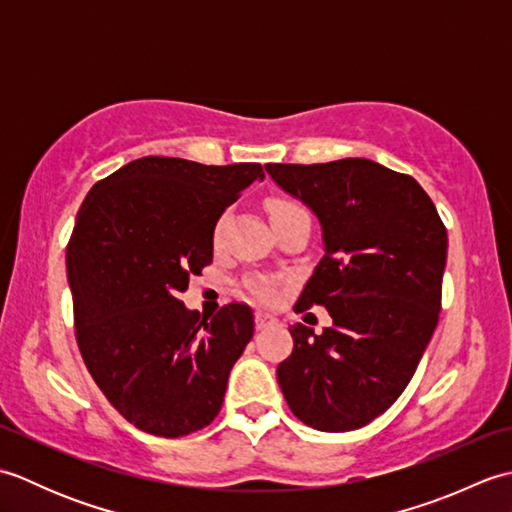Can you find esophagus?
I'll return each mask as SVG.
<instances>
[{"label":"esophagus","mask_w":512,"mask_h":512,"mask_svg":"<svg viewBox=\"0 0 512 512\" xmlns=\"http://www.w3.org/2000/svg\"><path fill=\"white\" fill-rule=\"evenodd\" d=\"M275 323V319L270 317V314H266V312H257L255 314V325L259 330H264V328H268V325H273Z\"/></svg>","instance_id":"1"}]
</instances>
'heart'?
Returning a JSON list of instances; mask_svg holds the SVG:
<instances>
[{
	"label": "heart",
	"mask_w": 512,
	"mask_h": 512,
	"mask_svg": "<svg viewBox=\"0 0 512 512\" xmlns=\"http://www.w3.org/2000/svg\"><path fill=\"white\" fill-rule=\"evenodd\" d=\"M297 211H303V209L295 202H288V200H273V202H270V220H279V217H286V215L297 213ZM222 224H224V220H220L215 226V233H213L215 242L222 235ZM253 292L259 299H273L275 297L273 286L266 284V281H257V284H253Z\"/></svg>",
	"instance_id": "heart-1"
}]
</instances>
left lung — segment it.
<instances>
[{"instance_id": "8db88e82", "label": "left lung", "mask_w": 512, "mask_h": 512, "mask_svg": "<svg viewBox=\"0 0 512 512\" xmlns=\"http://www.w3.org/2000/svg\"><path fill=\"white\" fill-rule=\"evenodd\" d=\"M266 171L323 233V257L295 310L319 303L332 317L321 334L290 325L295 347L277 367L279 387L308 427L361 429L405 391L436 330L447 228L416 180L374 160Z\"/></svg>"}]
</instances>
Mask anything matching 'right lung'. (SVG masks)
<instances>
[{
	"mask_svg": "<svg viewBox=\"0 0 512 512\" xmlns=\"http://www.w3.org/2000/svg\"><path fill=\"white\" fill-rule=\"evenodd\" d=\"M255 180H264L257 162L145 156L96 182L76 215L68 244L76 343L112 407L151 436L211 424L253 339L246 303L204 317L178 295L213 262L217 220Z\"/></svg>",
	"mask_w": 512,
	"mask_h": 512,
	"instance_id": "1",
	"label": "right lung"
}]
</instances>
